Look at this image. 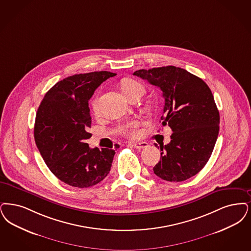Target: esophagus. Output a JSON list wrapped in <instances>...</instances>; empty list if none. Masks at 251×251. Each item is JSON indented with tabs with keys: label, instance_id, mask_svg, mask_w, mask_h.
I'll list each match as a JSON object with an SVG mask.
<instances>
[{
	"label": "esophagus",
	"instance_id": "34e87169",
	"mask_svg": "<svg viewBox=\"0 0 251 251\" xmlns=\"http://www.w3.org/2000/svg\"><path fill=\"white\" fill-rule=\"evenodd\" d=\"M132 146L137 150H143L149 147V144L147 142H139V143H133Z\"/></svg>",
	"mask_w": 251,
	"mask_h": 251
}]
</instances>
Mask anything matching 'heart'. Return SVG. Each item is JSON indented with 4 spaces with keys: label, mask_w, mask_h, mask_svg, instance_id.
Returning a JSON list of instances; mask_svg holds the SVG:
<instances>
[{
    "label": "heart",
    "mask_w": 251,
    "mask_h": 251,
    "mask_svg": "<svg viewBox=\"0 0 251 251\" xmlns=\"http://www.w3.org/2000/svg\"><path fill=\"white\" fill-rule=\"evenodd\" d=\"M121 89L128 99H130L131 96H134V95L142 96L145 92V89H144L143 85H141L139 82L132 80V79L123 80V82L121 83ZM91 106H92V110L95 114H97L99 112V99L98 98L92 100ZM138 127H139V123L137 121L131 122L123 129V133L130 138H136L140 134V130H138Z\"/></svg>",
    "instance_id": "obj_1"
}]
</instances>
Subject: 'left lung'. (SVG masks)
Returning a JSON list of instances; mask_svg holds the SVG:
<instances>
[{
	"mask_svg": "<svg viewBox=\"0 0 251 251\" xmlns=\"http://www.w3.org/2000/svg\"><path fill=\"white\" fill-rule=\"evenodd\" d=\"M133 75L162 91V126L173 131L171 142L161 149V160L153 171L161 179L187 180L209 160L220 130V113L209 87L200 77L176 66L135 71Z\"/></svg>",
	"mask_w": 251,
	"mask_h": 251,
	"instance_id": "8db88e82",
	"label": "left lung"
}]
</instances>
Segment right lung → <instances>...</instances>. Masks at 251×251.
Here are the masks:
<instances>
[{
    "instance_id": "1",
    "label": "right lung",
    "mask_w": 251,
    "mask_h": 251,
    "mask_svg": "<svg viewBox=\"0 0 251 251\" xmlns=\"http://www.w3.org/2000/svg\"><path fill=\"white\" fill-rule=\"evenodd\" d=\"M116 74L100 71L68 76L49 90L37 110L34 140L46 164L60 181L89 188L102 180L115 150L90 149L89 100L103 81Z\"/></svg>"
}]
</instances>
